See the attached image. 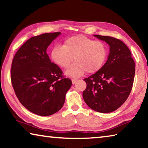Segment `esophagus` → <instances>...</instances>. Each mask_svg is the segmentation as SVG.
<instances>
[{"mask_svg": "<svg viewBox=\"0 0 148 148\" xmlns=\"http://www.w3.org/2000/svg\"><path fill=\"white\" fill-rule=\"evenodd\" d=\"M77 82V80L76 79H72V84H75Z\"/></svg>", "mask_w": 148, "mask_h": 148, "instance_id": "esophagus-1", "label": "esophagus"}]
</instances>
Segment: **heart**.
Returning <instances> with one entry per match:
<instances>
[{"label":"heart","instance_id":"heart-1","mask_svg":"<svg viewBox=\"0 0 148 148\" xmlns=\"http://www.w3.org/2000/svg\"><path fill=\"white\" fill-rule=\"evenodd\" d=\"M107 57L106 44L101 40H93L84 35H76L66 38L63 46L53 47L51 57L62 69L70 66L74 58L76 62L65 72L67 76L77 77L86 71L92 74L101 69Z\"/></svg>","mask_w":148,"mask_h":148}]
</instances>
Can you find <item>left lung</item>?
Listing matches in <instances>:
<instances>
[{"label": "left lung", "instance_id": "1", "mask_svg": "<svg viewBox=\"0 0 148 148\" xmlns=\"http://www.w3.org/2000/svg\"><path fill=\"white\" fill-rule=\"evenodd\" d=\"M110 46L108 59L101 69L84 80L87 87L84 101L92 110L110 113L124 103L131 93L135 74V63L126 45L113 37L94 34Z\"/></svg>", "mask_w": 148, "mask_h": 148}]
</instances>
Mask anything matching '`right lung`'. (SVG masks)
Returning a JSON list of instances; mask_svg holds the SVG:
<instances>
[{"mask_svg": "<svg viewBox=\"0 0 148 148\" xmlns=\"http://www.w3.org/2000/svg\"><path fill=\"white\" fill-rule=\"evenodd\" d=\"M61 32L45 33L29 39L17 51L11 68V81L19 102L36 115L48 116L61 108L72 81L62 76L51 62L47 48Z\"/></svg>", "mask_w": 148, "mask_h": 148, "instance_id": "right-lung-1", "label": "right lung"}]
</instances>
